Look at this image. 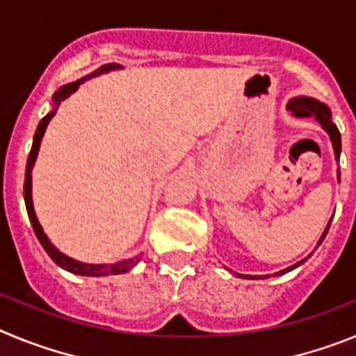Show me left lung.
<instances>
[{
  "instance_id": "left-lung-1",
  "label": "left lung",
  "mask_w": 356,
  "mask_h": 356,
  "mask_svg": "<svg viewBox=\"0 0 356 356\" xmlns=\"http://www.w3.org/2000/svg\"><path fill=\"white\" fill-rule=\"evenodd\" d=\"M287 108L291 110V112L296 115V118H316L317 121H319L321 127H323L326 131H328L330 139H332V144H333V151H335V159H337V162H339V159H341V131H339L337 127L333 124L332 112H330L328 106H326L325 103H321V102H317V99H314V97L300 96V97H292L291 102H289ZM337 178H339V180H341V171H339V169H337ZM330 225H332V219H330L328 226H326V229H325V232H323V235H321L319 242H317V246H319L321 242L325 241L326 234H328ZM310 254H312V253H310ZM310 254H308V257H310ZM308 257H307V259H308ZM307 259H303V260H301V262L294 264V266L287 267V269H284V271L275 273V276L285 275V273L292 271V269H296V267H298V266H301V264H303ZM237 276H241V275H237ZM244 278L253 280V276L244 275ZM264 278H269V275L264 276Z\"/></svg>"
}]
</instances>
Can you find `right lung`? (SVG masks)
I'll return each instance as SVG.
<instances>
[{"mask_svg": "<svg viewBox=\"0 0 356 356\" xmlns=\"http://www.w3.org/2000/svg\"><path fill=\"white\" fill-rule=\"evenodd\" d=\"M112 69H121V65H118V64L102 65V67L97 69L96 72H92L90 76H96V74H99V72H108V71H112ZM90 76H85V78H81V80H76V81H72V83L64 85V87H60V89L53 94L55 110H51L48 115H44V118L40 119L35 135H33V144H31L30 155H28L26 172H24V203H26L28 217H30V222H31V226H33V232H35L37 238H39V242L42 244L44 250H46V253L51 257V260L56 264V266H60L62 269L72 273V275H81V276L122 275V273H128L131 267L137 266V262L140 260V254H137V257H134V259L122 260V262L110 264V266H105V264H102V266H94V264H83V262H78V260H74V259H69V257H65L64 253H60V251L56 250L51 242H49V238L46 237L42 226L39 225V219H37V216H35V210H33V201H31V168H33V163H35V160H37V153H39L40 140H42V135H44V131H46V128H48V122L51 121L53 115L56 114V106L60 105V102H64L65 97L71 96L72 92H76V89L80 87V83H83L85 80H89Z\"/></svg>", "mask_w": 356, "mask_h": 356, "instance_id": "obj_1", "label": "right lung"}]
</instances>
